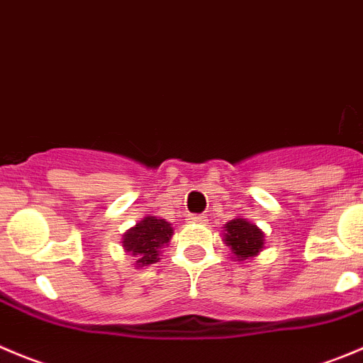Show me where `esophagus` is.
<instances>
[{"instance_id":"obj_1","label":"esophagus","mask_w":363,"mask_h":363,"mask_svg":"<svg viewBox=\"0 0 363 363\" xmlns=\"http://www.w3.org/2000/svg\"><path fill=\"white\" fill-rule=\"evenodd\" d=\"M206 214H189L188 220L191 221V223H206Z\"/></svg>"}]
</instances>
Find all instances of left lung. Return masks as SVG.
I'll return each instance as SVG.
<instances>
[{
  "mask_svg": "<svg viewBox=\"0 0 363 363\" xmlns=\"http://www.w3.org/2000/svg\"><path fill=\"white\" fill-rule=\"evenodd\" d=\"M223 242L230 248L232 259L246 260L259 255L264 248V232L252 221L235 218L225 225Z\"/></svg>",
  "mask_w": 363,
  "mask_h": 363,
  "instance_id": "obj_1",
  "label": "left lung"
}]
</instances>
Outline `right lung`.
I'll list each match as a JSON object with an SVG mask.
<instances>
[{
	"instance_id": "right-lung-1",
	"label": "right lung",
	"mask_w": 363,
	"mask_h": 363,
	"mask_svg": "<svg viewBox=\"0 0 363 363\" xmlns=\"http://www.w3.org/2000/svg\"><path fill=\"white\" fill-rule=\"evenodd\" d=\"M174 228L168 221L145 216L122 235V246L135 257V266L143 267L160 260V248L172 239Z\"/></svg>"
}]
</instances>
